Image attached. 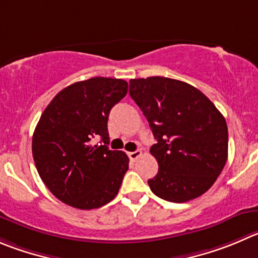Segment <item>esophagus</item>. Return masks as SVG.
I'll use <instances>...</instances> for the list:
<instances>
[{
  "instance_id": "obj_1",
  "label": "esophagus",
  "mask_w": 258,
  "mask_h": 258,
  "mask_svg": "<svg viewBox=\"0 0 258 258\" xmlns=\"http://www.w3.org/2000/svg\"><path fill=\"white\" fill-rule=\"evenodd\" d=\"M127 156H129V158H131V161H137V159H138L139 157L142 156V152H141V151L129 152V153H127Z\"/></svg>"
}]
</instances>
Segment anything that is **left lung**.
Returning <instances> with one entry per match:
<instances>
[{
	"label": "left lung",
	"instance_id": "1",
	"mask_svg": "<svg viewBox=\"0 0 258 258\" xmlns=\"http://www.w3.org/2000/svg\"><path fill=\"white\" fill-rule=\"evenodd\" d=\"M129 95L149 122L151 153L158 173L148 180L154 195L186 203L207 192L228 158L224 116L201 91L167 77L129 81Z\"/></svg>",
	"mask_w": 258,
	"mask_h": 258
}]
</instances>
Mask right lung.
Wrapping results in <instances>:
<instances>
[{
  "label": "right lung",
  "mask_w": 258,
  "mask_h": 258,
  "mask_svg": "<svg viewBox=\"0 0 258 258\" xmlns=\"http://www.w3.org/2000/svg\"><path fill=\"white\" fill-rule=\"evenodd\" d=\"M127 92V82L94 77L55 95L41 114L33 136L39 176L57 199L82 210L96 209L119 192L129 158L110 151V110ZM101 138L100 146L92 144Z\"/></svg>",
  "instance_id": "1"
}]
</instances>
